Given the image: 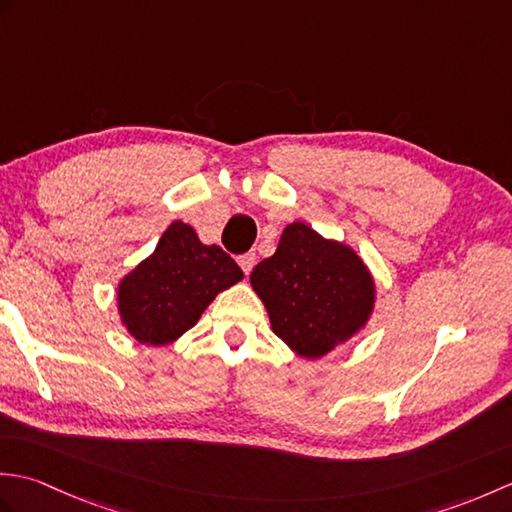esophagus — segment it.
I'll use <instances>...</instances> for the list:
<instances>
[{
    "label": "esophagus",
    "mask_w": 512,
    "mask_h": 512,
    "mask_svg": "<svg viewBox=\"0 0 512 512\" xmlns=\"http://www.w3.org/2000/svg\"><path fill=\"white\" fill-rule=\"evenodd\" d=\"M237 262H239V266H242L244 273L250 275V270H253L255 262H257V257H255V253H244V255L237 257Z\"/></svg>",
    "instance_id": "1"
}]
</instances>
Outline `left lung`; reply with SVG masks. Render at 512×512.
Masks as SVG:
<instances>
[{"label": "left lung", "instance_id": "left-lung-1", "mask_svg": "<svg viewBox=\"0 0 512 512\" xmlns=\"http://www.w3.org/2000/svg\"><path fill=\"white\" fill-rule=\"evenodd\" d=\"M250 284L273 332L306 358L350 339L374 306V281L361 257L301 222L284 228L275 255L253 268Z\"/></svg>", "mask_w": 512, "mask_h": 512}]
</instances>
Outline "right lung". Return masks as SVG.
I'll list each match as a JSON object with an SVG mask.
<instances>
[{
  "label": "right lung",
  "mask_w": 512,
  "mask_h": 512,
  "mask_svg": "<svg viewBox=\"0 0 512 512\" xmlns=\"http://www.w3.org/2000/svg\"><path fill=\"white\" fill-rule=\"evenodd\" d=\"M244 277L220 246H204L193 228L173 222L143 264L118 288V310L140 343L165 345L198 323L220 290Z\"/></svg>",
  "instance_id": "add662e5"
}]
</instances>
